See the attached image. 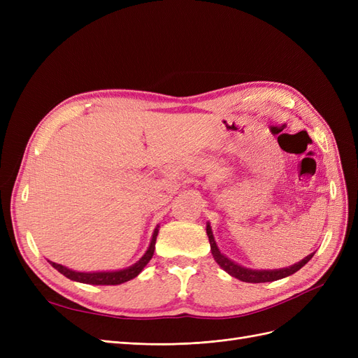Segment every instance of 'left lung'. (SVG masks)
Listing matches in <instances>:
<instances>
[{
  "label": "left lung",
  "mask_w": 358,
  "mask_h": 358,
  "mask_svg": "<svg viewBox=\"0 0 358 358\" xmlns=\"http://www.w3.org/2000/svg\"><path fill=\"white\" fill-rule=\"evenodd\" d=\"M206 233H208V236H209L210 251H212V255L215 258V262L218 263L225 270L227 273L237 278V279L243 280V282H251V284L272 282V280L287 278V276H289L292 273H296L297 270H300L313 257V254H310L306 258H303L300 263L291 266V267H287V268H279V270H251V268H245V267H242L239 264H236L234 262H231V259H229L225 255L221 254L218 246H216V243H215L212 229H210L209 224L206 225Z\"/></svg>",
  "instance_id": "obj_1"
}]
</instances>
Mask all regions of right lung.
<instances>
[{"label":"right lung","instance_id":"right-lung-1","mask_svg":"<svg viewBox=\"0 0 358 358\" xmlns=\"http://www.w3.org/2000/svg\"><path fill=\"white\" fill-rule=\"evenodd\" d=\"M157 236H158V229H155L152 241H150V245L148 248L146 254L138 259V262L124 270H117V272H94V273H83V272H74V270H70L67 267H64L61 264L52 263L50 264L55 267L59 273H62L64 276H67L71 280H76V282H82V284H91V285H119L124 284L127 280L136 278L142 270L145 268V266L150 262V258L154 255L155 251V242H157Z\"/></svg>","mask_w":358,"mask_h":358}]
</instances>
